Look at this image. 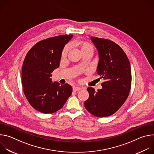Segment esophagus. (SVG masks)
<instances>
[{
	"instance_id": "1",
	"label": "esophagus",
	"mask_w": 154,
	"mask_h": 154,
	"mask_svg": "<svg viewBox=\"0 0 154 154\" xmlns=\"http://www.w3.org/2000/svg\"><path fill=\"white\" fill-rule=\"evenodd\" d=\"M81 90V88L78 87V86H74V87L72 88V90H73L74 91H75V92L78 91H79V90Z\"/></svg>"
}]
</instances>
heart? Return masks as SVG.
I'll return each instance as SVG.
<instances>
[{
	"label": "heart",
	"mask_w": 154,
	"mask_h": 154,
	"mask_svg": "<svg viewBox=\"0 0 154 154\" xmlns=\"http://www.w3.org/2000/svg\"><path fill=\"white\" fill-rule=\"evenodd\" d=\"M76 46L79 49L82 54L85 52H91L93 53L94 51V48L91 44L85 41L80 40L77 41L76 43ZM70 49H71L70 44H68V45H66L64 46V48H63L61 52V56L62 58H64L65 57H67L68 54L70 51Z\"/></svg>",
	"instance_id": "obj_1"
}]
</instances>
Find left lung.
<instances>
[{"label": "left lung", "instance_id": "obj_1", "mask_svg": "<svg viewBox=\"0 0 154 154\" xmlns=\"http://www.w3.org/2000/svg\"><path fill=\"white\" fill-rule=\"evenodd\" d=\"M99 52L97 74L103 78L102 88L96 92L87 88L89 98L85 107L96 117H106L116 113L128 96L131 85L130 64L122 49L113 41L91 36Z\"/></svg>", "mask_w": 154, "mask_h": 154}]
</instances>
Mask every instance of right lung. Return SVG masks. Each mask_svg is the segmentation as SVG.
<instances>
[{
  "label": "right lung",
  "mask_w": 154,
  "mask_h": 154,
  "mask_svg": "<svg viewBox=\"0 0 154 154\" xmlns=\"http://www.w3.org/2000/svg\"><path fill=\"white\" fill-rule=\"evenodd\" d=\"M72 35L41 40L27 54L22 69L23 91L30 105L42 113L61 109L71 95L72 86L52 82V72L60 65L61 52Z\"/></svg>",
  "instance_id": "add662e5"
}]
</instances>
